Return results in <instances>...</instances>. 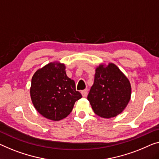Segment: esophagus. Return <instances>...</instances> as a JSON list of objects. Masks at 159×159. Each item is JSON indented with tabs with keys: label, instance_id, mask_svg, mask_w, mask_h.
<instances>
[{
	"label": "esophagus",
	"instance_id": "esophagus-1",
	"mask_svg": "<svg viewBox=\"0 0 159 159\" xmlns=\"http://www.w3.org/2000/svg\"><path fill=\"white\" fill-rule=\"evenodd\" d=\"M81 94H82L83 97H86L87 95H88V91L86 89L84 90V91H81Z\"/></svg>",
	"mask_w": 159,
	"mask_h": 159
}]
</instances>
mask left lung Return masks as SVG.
<instances>
[{"label": "left lung", "instance_id": "1", "mask_svg": "<svg viewBox=\"0 0 159 159\" xmlns=\"http://www.w3.org/2000/svg\"><path fill=\"white\" fill-rule=\"evenodd\" d=\"M131 96L129 80L114 63L97 66L88 100L96 115L105 118L123 112Z\"/></svg>", "mask_w": 159, "mask_h": 159}]
</instances>
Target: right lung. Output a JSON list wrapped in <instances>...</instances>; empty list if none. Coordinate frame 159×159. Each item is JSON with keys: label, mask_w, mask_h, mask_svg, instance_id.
Here are the masks:
<instances>
[{"label": "right lung", "mask_w": 159, "mask_h": 159, "mask_svg": "<svg viewBox=\"0 0 159 159\" xmlns=\"http://www.w3.org/2000/svg\"><path fill=\"white\" fill-rule=\"evenodd\" d=\"M30 94L38 112L54 121L67 117L75 101L82 97L75 90L74 80L66 75L65 64L59 61L49 63L35 72Z\"/></svg>", "instance_id": "right-lung-1"}]
</instances>
